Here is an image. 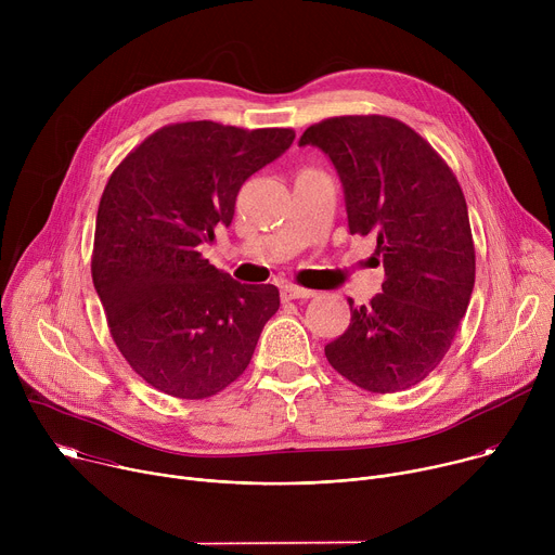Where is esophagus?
Wrapping results in <instances>:
<instances>
[{"instance_id":"1","label":"esophagus","mask_w":555,"mask_h":555,"mask_svg":"<svg viewBox=\"0 0 555 555\" xmlns=\"http://www.w3.org/2000/svg\"><path fill=\"white\" fill-rule=\"evenodd\" d=\"M281 296L285 300H294V298H311V296H315V292L307 289V287H298V285H283Z\"/></svg>"}]
</instances>
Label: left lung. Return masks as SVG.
I'll return each mask as SVG.
<instances>
[{
	"label": "left lung",
	"mask_w": 555,
	"mask_h": 555,
	"mask_svg": "<svg viewBox=\"0 0 555 555\" xmlns=\"http://www.w3.org/2000/svg\"><path fill=\"white\" fill-rule=\"evenodd\" d=\"M334 163L351 234L377 236L382 292L351 307L325 347L330 364L371 392L420 384L448 353L474 287V242L463 191L443 157L388 116H338L305 129Z\"/></svg>",
	"instance_id": "8db88e82"
}]
</instances>
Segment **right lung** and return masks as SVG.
Masks as SVG:
<instances>
[{"label": "right lung", "mask_w": 555, "mask_h": 555, "mask_svg": "<svg viewBox=\"0 0 555 555\" xmlns=\"http://www.w3.org/2000/svg\"><path fill=\"white\" fill-rule=\"evenodd\" d=\"M292 129L176 122L114 169L96 215L92 279L112 338L153 388L212 398L240 377L281 300L202 257L236 193L294 142Z\"/></svg>", "instance_id": "right-lung-1"}]
</instances>
